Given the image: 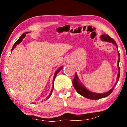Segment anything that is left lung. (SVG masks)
I'll use <instances>...</instances> for the list:
<instances>
[{"label":"left lung","instance_id":"8db88e82","mask_svg":"<svg viewBox=\"0 0 127 127\" xmlns=\"http://www.w3.org/2000/svg\"><path fill=\"white\" fill-rule=\"evenodd\" d=\"M100 39H101L102 41H106V42H111L113 44L115 45L118 48V46L116 44L115 41L112 38H111V37H109L108 35H103L100 36ZM118 63H117V66H118V73L117 75V81H116V83L114 85V87L112 89L108 91V92L105 93H102V94H99V93H95L93 92H91L89 91L88 89H86L84 86V85L81 83V82L79 80V78L78 77V75H77V73H75V76H74V79L73 80V86H74V88L76 90V91L79 93L80 95H82V96L86 97V98L92 99V100H97V99H100L102 98H103V97H107L108 96H109L111 93L112 92L113 89H114V87L116 86L117 82H118L119 78H120V66H119V63H120V53H119L118 50Z\"/></svg>","mask_w":127,"mask_h":127}]
</instances>
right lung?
Returning <instances> with one entry per match:
<instances>
[{"mask_svg":"<svg viewBox=\"0 0 127 127\" xmlns=\"http://www.w3.org/2000/svg\"><path fill=\"white\" fill-rule=\"evenodd\" d=\"M29 33V32H25V33H23V34L22 35H21V36H20L19 37V38L18 39V41H16V42H15V43L14 44V45H13V47H12V50L11 51H12L13 50V49H14L15 47H16V46H17V45H18V44H19L20 43H21V42H22V40H23V39L25 37V36H26V34H27V33ZM62 68H63V66H62V67H59V68H58V69L56 70V72H55V73H54V78H53V87H52V89H51V92H50V94H49V95L48 96H47L46 98H45V99H46V100H47V99H49L50 98V97L51 96V94H52V92H53V88H54V79H55V78H56V75H57V73L59 72L62 69Z\"/></svg>","mask_w":127,"mask_h":127,"instance_id":"right-lung-1","label":"right lung"}]
</instances>
